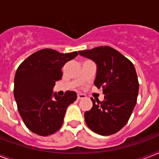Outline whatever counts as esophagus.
Instances as JSON below:
<instances>
[{"mask_svg": "<svg viewBox=\"0 0 159 159\" xmlns=\"http://www.w3.org/2000/svg\"><path fill=\"white\" fill-rule=\"evenodd\" d=\"M86 96L84 94H82V93H79V94H77V100H81V99H83L85 98Z\"/></svg>", "mask_w": 159, "mask_h": 159, "instance_id": "34e87169", "label": "esophagus"}]
</instances>
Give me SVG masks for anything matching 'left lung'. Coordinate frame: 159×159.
<instances>
[{
  "label": "left lung",
  "instance_id": "obj_1",
  "mask_svg": "<svg viewBox=\"0 0 159 159\" xmlns=\"http://www.w3.org/2000/svg\"><path fill=\"white\" fill-rule=\"evenodd\" d=\"M78 53L96 63L94 84L102 88L105 95L102 102L91 98L93 106L85 112V121L95 133L113 134L125 125L136 105L139 82L134 66L109 46L78 51Z\"/></svg>",
  "mask_w": 159,
  "mask_h": 159
}]
</instances>
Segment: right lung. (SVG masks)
I'll use <instances>...</instances> for the list:
<instances>
[{"mask_svg": "<svg viewBox=\"0 0 159 159\" xmlns=\"http://www.w3.org/2000/svg\"><path fill=\"white\" fill-rule=\"evenodd\" d=\"M77 55L44 48L29 56L16 70L14 97L24 123L33 133L48 136L61 128L67 106L77 100V93L67 91L59 97L53 87L62 78L63 65Z\"/></svg>", "mask_w": 159, "mask_h": 159, "instance_id": "obj_1", "label": "right lung"}]
</instances>
